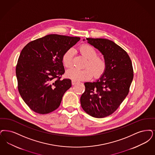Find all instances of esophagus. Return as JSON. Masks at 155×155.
I'll return each instance as SVG.
<instances>
[{"mask_svg":"<svg viewBox=\"0 0 155 155\" xmlns=\"http://www.w3.org/2000/svg\"><path fill=\"white\" fill-rule=\"evenodd\" d=\"M71 82H72V85H75L77 83V81L72 80Z\"/></svg>","mask_w":155,"mask_h":155,"instance_id":"34e87169","label":"esophagus"}]
</instances>
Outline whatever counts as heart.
Masks as SVG:
<instances>
[{"label": "heart", "mask_w": 155, "mask_h": 155, "mask_svg": "<svg viewBox=\"0 0 155 155\" xmlns=\"http://www.w3.org/2000/svg\"><path fill=\"white\" fill-rule=\"evenodd\" d=\"M81 53L87 58V61L84 69H79L75 67L69 68L66 73L68 78L75 81L89 80L94 73L96 77L103 74L107 68L105 59L97 56V52L92 45L84 44L80 47ZM62 63L66 68H70L73 64V50L70 48L67 50L62 56Z\"/></svg>", "instance_id": "heart-1"}]
</instances>
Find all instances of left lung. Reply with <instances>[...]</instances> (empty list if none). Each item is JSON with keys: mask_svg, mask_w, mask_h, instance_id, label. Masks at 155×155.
I'll list each match as a JSON object with an SVG mask.
<instances>
[{"mask_svg": "<svg viewBox=\"0 0 155 155\" xmlns=\"http://www.w3.org/2000/svg\"><path fill=\"white\" fill-rule=\"evenodd\" d=\"M87 40L104 55L107 68L98 80L84 84L85 90L81 96V104L89 115L104 118L118 109L129 92L134 76L132 63L127 53L111 40Z\"/></svg>", "mask_w": 155, "mask_h": 155, "instance_id": "obj_1", "label": "left lung"}]
</instances>
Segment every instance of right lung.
<instances>
[{
	"instance_id": "add662e5",
	"label": "right lung",
	"mask_w": 155,
	"mask_h": 155,
	"mask_svg": "<svg viewBox=\"0 0 155 155\" xmlns=\"http://www.w3.org/2000/svg\"><path fill=\"white\" fill-rule=\"evenodd\" d=\"M80 40L51 34L31 41L21 51L15 70L18 89L32 111L46 114L59 107L71 87L70 79H61L65 72L62 56Z\"/></svg>"
}]
</instances>
